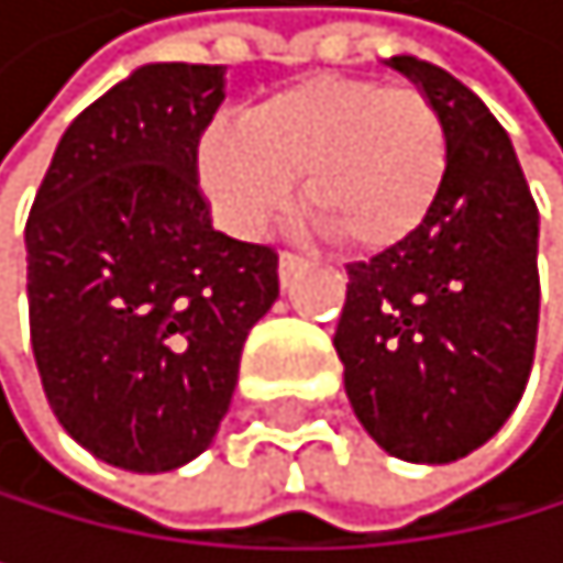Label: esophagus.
Returning <instances> with one entry per match:
<instances>
[{
	"label": "esophagus",
	"instance_id": "1",
	"mask_svg": "<svg viewBox=\"0 0 563 563\" xmlns=\"http://www.w3.org/2000/svg\"><path fill=\"white\" fill-rule=\"evenodd\" d=\"M299 267H302V257H299V253H292V250H282V257H278V278H282V285L292 282Z\"/></svg>",
	"mask_w": 563,
	"mask_h": 563
}]
</instances>
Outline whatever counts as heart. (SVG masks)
<instances>
[{
  "instance_id": "1",
  "label": "heart",
  "mask_w": 563,
  "mask_h": 563,
  "mask_svg": "<svg viewBox=\"0 0 563 563\" xmlns=\"http://www.w3.org/2000/svg\"><path fill=\"white\" fill-rule=\"evenodd\" d=\"M448 176V130L416 87L317 73L261 98L200 144V183L221 225L261 235L296 203L334 246L377 253L430 218Z\"/></svg>"
}]
</instances>
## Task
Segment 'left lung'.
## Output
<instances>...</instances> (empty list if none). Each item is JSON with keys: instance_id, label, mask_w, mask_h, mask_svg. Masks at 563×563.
I'll return each mask as SVG.
<instances>
[{"instance_id": "1", "label": "left lung", "mask_w": 563, "mask_h": 563, "mask_svg": "<svg viewBox=\"0 0 563 563\" xmlns=\"http://www.w3.org/2000/svg\"><path fill=\"white\" fill-rule=\"evenodd\" d=\"M437 104L448 176L405 243L349 264L334 331L345 395L405 462L465 459L522 398L540 328V211L490 109L441 66L395 55Z\"/></svg>"}]
</instances>
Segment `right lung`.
<instances>
[{
    "label": "right lung",
    "mask_w": 563,
    "mask_h": 563,
    "mask_svg": "<svg viewBox=\"0 0 563 563\" xmlns=\"http://www.w3.org/2000/svg\"><path fill=\"white\" fill-rule=\"evenodd\" d=\"M225 66L154 63L69 122L27 214V310L55 419L95 459L168 473L214 441L278 253L218 232L197 147Z\"/></svg>",
    "instance_id": "right-lung-1"
}]
</instances>
